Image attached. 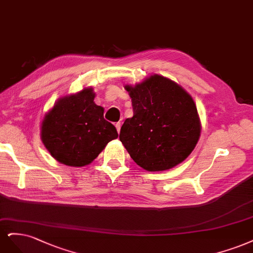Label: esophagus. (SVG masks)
<instances>
[{"mask_svg": "<svg viewBox=\"0 0 253 253\" xmlns=\"http://www.w3.org/2000/svg\"><path fill=\"white\" fill-rule=\"evenodd\" d=\"M116 127H117V130H118V132L120 133V130H121V123H120V122H118V123L116 124Z\"/></svg>", "mask_w": 253, "mask_h": 253, "instance_id": "esophagus-1", "label": "esophagus"}]
</instances>
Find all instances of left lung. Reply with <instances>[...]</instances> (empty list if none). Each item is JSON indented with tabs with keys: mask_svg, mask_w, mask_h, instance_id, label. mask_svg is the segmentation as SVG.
Masks as SVG:
<instances>
[{
	"mask_svg": "<svg viewBox=\"0 0 253 253\" xmlns=\"http://www.w3.org/2000/svg\"><path fill=\"white\" fill-rule=\"evenodd\" d=\"M133 117L121 127L120 140L145 170L163 171L182 163L201 134L197 106L172 81L154 75L134 87L126 86Z\"/></svg>",
	"mask_w": 253,
	"mask_h": 253,
	"instance_id": "left-lung-1",
	"label": "left lung"
}]
</instances>
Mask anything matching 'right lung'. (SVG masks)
Returning <instances> with one entry per match:
<instances>
[{
    "mask_svg": "<svg viewBox=\"0 0 253 253\" xmlns=\"http://www.w3.org/2000/svg\"><path fill=\"white\" fill-rule=\"evenodd\" d=\"M91 88L65 96L55 103L42 123V141L62 164L82 167L118 137L116 127L104 119Z\"/></svg>",
    "mask_w": 253,
    "mask_h": 253,
    "instance_id": "obj_1",
    "label": "right lung"
}]
</instances>
